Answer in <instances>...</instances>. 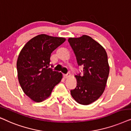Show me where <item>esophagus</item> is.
<instances>
[{"mask_svg": "<svg viewBox=\"0 0 131 131\" xmlns=\"http://www.w3.org/2000/svg\"><path fill=\"white\" fill-rule=\"evenodd\" d=\"M63 77H64V78H65L69 77H70V73L68 72V73H67V74H63Z\"/></svg>", "mask_w": 131, "mask_h": 131, "instance_id": "34e87169", "label": "esophagus"}]
</instances>
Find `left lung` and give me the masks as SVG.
Segmentation results:
<instances>
[{
    "mask_svg": "<svg viewBox=\"0 0 131 131\" xmlns=\"http://www.w3.org/2000/svg\"><path fill=\"white\" fill-rule=\"evenodd\" d=\"M68 42L75 54L83 74H77V86L71 90L76 102L87 105L96 101L105 90L110 67L103 47L90 36L69 38Z\"/></svg>",
    "mask_w": 131,
    "mask_h": 131,
    "instance_id": "8db88e82",
    "label": "left lung"
}]
</instances>
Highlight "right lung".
<instances>
[{
    "mask_svg": "<svg viewBox=\"0 0 131 131\" xmlns=\"http://www.w3.org/2000/svg\"><path fill=\"white\" fill-rule=\"evenodd\" d=\"M64 41L63 38L39 35L28 41L19 54V83L24 93L35 102L47 98L62 80V73L50 68L53 67L50 63L52 52Z\"/></svg>",
    "mask_w": 131,
    "mask_h": 131,
    "instance_id": "obj_1",
    "label": "right lung"
}]
</instances>
